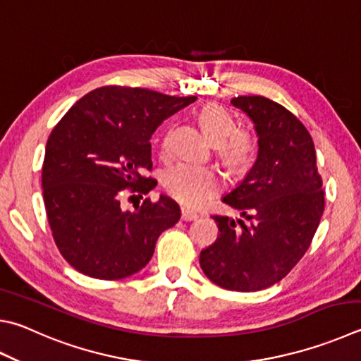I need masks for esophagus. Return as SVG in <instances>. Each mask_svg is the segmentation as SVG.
<instances>
[{
    "label": "esophagus",
    "instance_id": "1",
    "mask_svg": "<svg viewBox=\"0 0 361 361\" xmlns=\"http://www.w3.org/2000/svg\"><path fill=\"white\" fill-rule=\"evenodd\" d=\"M199 218V214L194 212V209H189L188 207H183L181 208V219L183 221H194V219H197Z\"/></svg>",
    "mask_w": 361,
    "mask_h": 361
}]
</instances>
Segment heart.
I'll return each mask as SVG.
<instances>
[{
    "label": "heart",
    "mask_w": 361,
    "mask_h": 361,
    "mask_svg": "<svg viewBox=\"0 0 361 361\" xmlns=\"http://www.w3.org/2000/svg\"><path fill=\"white\" fill-rule=\"evenodd\" d=\"M197 120L203 134L219 147L222 158L233 167H245L254 156V140L247 133H235V120L224 107L208 104L202 107ZM161 152H169V133L162 135ZM164 188L167 192L186 205H200L221 189V175L214 169L176 164L164 173Z\"/></svg>",
    "instance_id": "b5f03b06"
}]
</instances>
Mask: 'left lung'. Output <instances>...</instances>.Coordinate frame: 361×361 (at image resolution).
<instances>
[{
    "instance_id": "8db88e82",
    "label": "left lung",
    "mask_w": 361,
    "mask_h": 361,
    "mask_svg": "<svg viewBox=\"0 0 361 361\" xmlns=\"http://www.w3.org/2000/svg\"><path fill=\"white\" fill-rule=\"evenodd\" d=\"M251 118L259 152L245 180L222 202L246 219L213 216L219 237L200 252L205 276L227 290L255 292L287 276L303 257L325 208L322 176L307 129L281 104L238 96Z\"/></svg>"
}]
</instances>
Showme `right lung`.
<instances>
[{"label":"right lung","instance_id":"right-lung-1","mask_svg":"<svg viewBox=\"0 0 361 361\" xmlns=\"http://www.w3.org/2000/svg\"><path fill=\"white\" fill-rule=\"evenodd\" d=\"M197 97L147 88L101 87L78 99L51 130L42 189L51 235L68 264L87 276L115 281L140 271L156 241L180 219L167 195L124 209L128 192L148 194L156 128Z\"/></svg>","mask_w":361,"mask_h":361}]
</instances>
